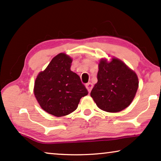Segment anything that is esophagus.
Wrapping results in <instances>:
<instances>
[{"label":"esophagus","instance_id":"1","mask_svg":"<svg viewBox=\"0 0 161 161\" xmlns=\"http://www.w3.org/2000/svg\"><path fill=\"white\" fill-rule=\"evenodd\" d=\"M86 88H87L88 92L90 93L91 91H92V88H93V84L92 83H87V84H86Z\"/></svg>","mask_w":161,"mask_h":161}]
</instances>
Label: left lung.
<instances>
[{"label": "left lung", "instance_id": "left-lung-1", "mask_svg": "<svg viewBox=\"0 0 161 161\" xmlns=\"http://www.w3.org/2000/svg\"><path fill=\"white\" fill-rule=\"evenodd\" d=\"M97 79L91 97L98 108L109 113H118L129 107L138 89L136 74L117 58L110 62L101 59Z\"/></svg>", "mask_w": 161, "mask_h": 161}]
</instances>
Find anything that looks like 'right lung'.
<instances>
[{
	"label": "right lung",
	"instance_id": "add662e5",
	"mask_svg": "<svg viewBox=\"0 0 161 161\" xmlns=\"http://www.w3.org/2000/svg\"><path fill=\"white\" fill-rule=\"evenodd\" d=\"M73 60L60 53L52 59L36 79L34 94L46 113L62 117L75 111L88 91L80 77L70 70Z\"/></svg>",
	"mask_w": 161,
	"mask_h": 161
}]
</instances>
